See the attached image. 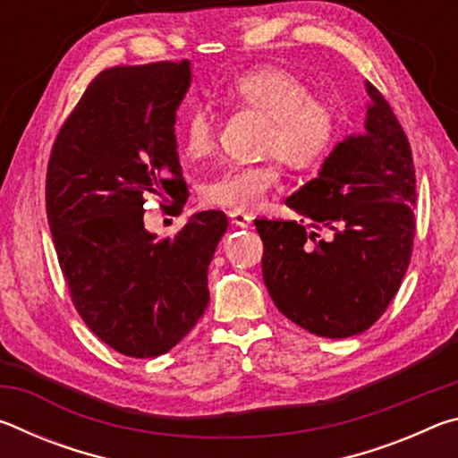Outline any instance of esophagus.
Listing matches in <instances>:
<instances>
[{"instance_id":"1","label":"esophagus","mask_w":458,"mask_h":458,"mask_svg":"<svg viewBox=\"0 0 458 458\" xmlns=\"http://www.w3.org/2000/svg\"><path fill=\"white\" fill-rule=\"evenodd\" d=\"M230 220H232V224H234V226H238V228H248L252 224V218L250 216H246V214H242V212H230Z\"/></svg>"}]
</instances>
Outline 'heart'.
<instances>
[{
	"mask_svg": "<svg viewBox=\"0 0 458 458\" xmlns=\"http://www.w3.org/2000/svg\"><path fill=\"white\" fill-rule=\"evenodd\" d=\"M224 100L238 111L267 119L260 151L273 155L260 164H238L222 169L201 183V199L230 212H254L281 183V161L303 172L327 157L341 133V113L329 98L313 97L311 87L281 68L246 71L224 87ZM218 117L208 105L196 103L185 113L180 147L196 161L214 151Z\"/></svg>",
	"mask_w": 458,
	"mask_h": 458,
	"instance_id": "b5f03b06",
	"label": "heart"
}]
</instances>
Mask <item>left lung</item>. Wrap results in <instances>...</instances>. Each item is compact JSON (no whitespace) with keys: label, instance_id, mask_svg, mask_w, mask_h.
<instances>
[{"label":"left lung","instance_id":"8db88e82","mask_svg":"<svg viewBox=\"0 0 458 458\" xmlns=\"http://www.w3.org/2000/svg\"><path fill=\"white\" fill-rule=\"evenodd\" d=\"M366 89L368 133L339 143L321 174L286 198L301 220H254L268 294L284 317L319 337L369 329L412 257V149L382 92L371 82Z\"/></svg>","mask_w":458,"mask_h":458}]
</instances>
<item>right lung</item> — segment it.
Returning a JSON list of instances; mask_svg holds the SVG:
<instances>
[{
    "label": "right lung",
    "mask_w": 458,
    "mask_h": 458,
    "mask_svg": "<svg viewBox=\"0 0 458 458\" xmlns=\"http://www.w3.org/2000/svg\"><path fill=\"white\" fill-rule=\"evenodd\" d=\"M190 60L106 68L54 139L46 214L72 305L127 358L167 353L204 315L208 267L228 228L224 212L193 214L174 236L143 226L147 198L182 214L175 111Z\"/></svg>",
    "instance_id": "obj_1"
}]
</instances>
